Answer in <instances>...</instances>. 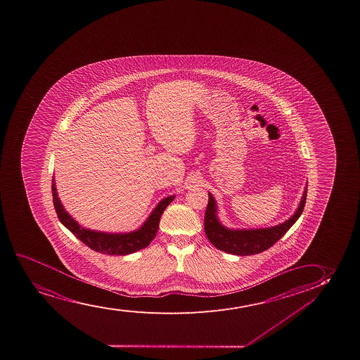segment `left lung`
Returning a JSON list of instances; mask_svg holds the SVG:
<instances>
[{
  "instance_id": "left-lung-1",
  "label": "left lung",
  "mask_w": 360,
  "mask_h": 360,
  "mask_svg": "<svg viewBox=\"0 0 360 360\" xmlns=\"http://www.w3.org/2000/svg\"><path fill=\"white\" fill-rule=\"evenodd\" d=\"M307 197V188L303 192L299 208L294 215L281 225L262 230H229L221 225L217 217L215 200L209 193L208 205L204 217V231L214 247L233 255L247 256L267 250L282 238L302 214Z\"/></svg>"
}]
</instances>
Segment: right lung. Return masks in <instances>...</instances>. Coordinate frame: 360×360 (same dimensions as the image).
Listing matches in <instances>:
<instances>
[{"label":"right lung","mask_w":360,"mask_h":360,"mask_svg":"<svg viewBox=\"0 0 360 360\" xmlns=\"http://www.w3.org/2000/svg\"><path fill=\"white\" fill-rule=\"evenodd\" d=\"M52 193L53 204L61 224L65 226L71 233L75 234L81 242L84 243L88 248H91L94 252L106 254V255H127L148 247L158 231L162 214L174 200V195H169L160 202L139 230L129 232V233L113 234L86 230L78 225L77 222L65 212V209L63 208L60 200L58 198L54 179H53Z\"/></svg>","instance_id":"obj_1"}]
</instances>
